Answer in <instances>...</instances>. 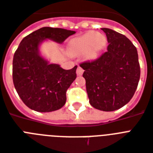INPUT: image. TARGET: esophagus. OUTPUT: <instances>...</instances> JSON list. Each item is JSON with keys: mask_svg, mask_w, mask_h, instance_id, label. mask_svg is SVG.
<instances>
[{"mask_svg": "<svg viewBox=\"0 0 153 153\" xmlns=\"http://www.w3.org/2000/svg\"><path fill=\"white\" fill-rule=\"evenodd\" d=\"M83 69H82V68L81 67H78V68H77V70H76V74H77V75H78V76H81L82 74V73H83Z\"/></svg>", "mask_w": 153, "mask_h": 153, "instance_id": "obj_1", "label": "esophagus"}]
</instances>
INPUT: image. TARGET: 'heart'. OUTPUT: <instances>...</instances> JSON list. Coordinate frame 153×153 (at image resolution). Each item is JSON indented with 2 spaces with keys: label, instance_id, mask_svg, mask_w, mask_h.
<instances>
[{
  "label": "heart",
  "instance_id": "heart-1",
  "mask_svg": "<svg viewBox=\"0 0 153 153\" xmlns=\"http://www.w3.org/2000/svg\"><path fill=\"white\" fill-rule=\"evenodd\" d=\"M106 44L107 39L105 35L96 32H88L71 39L69 47L74 54L85 53L86 59L94 60L98 59Z\"/></svg>",
  "mask_w": 153,
  "mask_h": 153
}]
</instances>
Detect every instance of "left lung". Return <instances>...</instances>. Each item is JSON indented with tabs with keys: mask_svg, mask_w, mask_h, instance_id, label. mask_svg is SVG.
<instances>
[{
	"mask_svg": "<svg viewBox=\"0 0 153 153\" xmlns=\"http://www.w3.org/2000/svg\"><path fill=\"white\" fill-rule=\"evenodd\" d=\"M109 43L106 52L84 70L90 104L102 111H114L126 105L137 88L140 70L137 50L124 35L103 27Z\"/></svg>",
	"mask_w": 153,
	"mask_h": 153,
	"instance_id": "8db88e82",
	"label": "left lung"
}]
</instances>
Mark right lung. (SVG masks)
<instances>
[{
    "mask_svg": "<svg viewBox=\"0 0 153 153\" xmlns=\"http://www.w3.org/2000/svg\"><path fill=\"white\" fill-rule=\"evenodd\" d=\"M74 31L44 27L21 40L13 61V84L23 102L35 111L51 112L66 103V92L76 79L77 66L64 70L51 63L39 52L43 42L62 44Z\"/></svg>",
    "mask_w": 153,
    "mask_h": 153,
    "instance_id": "right-lung-1",
    "label": "right lung"
}]
</instances>
